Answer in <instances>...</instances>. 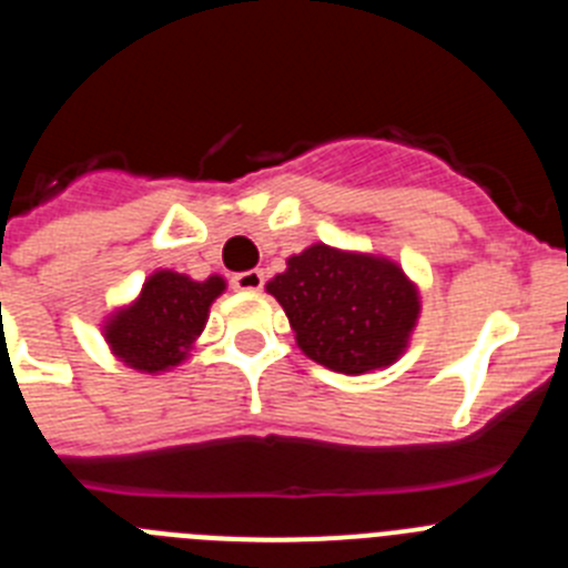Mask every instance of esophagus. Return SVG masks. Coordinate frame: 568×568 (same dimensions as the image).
I'll list each match as a JSON object with an SVG mask.
<instances>
[{"instance_id": "obj_1", "label": "esophagus", "mask_w": 568, "mask_h": 568, "mask_svg": "<svg viewBox=\"0 0 568 568\" xmlns=\"http://www.w3.org/2000/svg\"><path fill=\"white\" fill-rule=\"evenodd\" d=\"M261 287H264V273L261 270H247V273L233 275V290H239V293H255Z\"/></svg>"}]
</instances>
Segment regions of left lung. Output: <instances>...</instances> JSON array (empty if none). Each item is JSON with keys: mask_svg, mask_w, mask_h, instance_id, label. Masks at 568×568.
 <instances>
[{"mask_svg": "<svg viewBox=\"0 0 568 568\" xmlns=\"http://www.w3.org/2000/svg\"><path fill=\"white\" fill-rule=\"evenodd\" d=\"M301 353L333 373L364 375L406 353L420 315V293L393 258L329 244L290 255L267 281Z\"/></svg>", "mask_w": 568, "mask_h": 568, "instance_id": "8db88e82", "label": "left lung"}]
</instances>
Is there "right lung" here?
Listing matches in <instances>:
<instances>
[{
    "label": "right lung",
    "mask_w": 568,
    "mask_h": 568,
    "mask_svg": "<svg viewBox=\"0 0 568 568\" xmlns=\"http://www.w3.org/2000/svg\"><path fill=\"white\" fill-rule=\"evenodd\" d=\"M224 290L222 275L195 281L175 270H155L144 278L142 293L104 318L102 335L110 353L135 373H170L187 361L213 301Z\"/></svg>",
    "instance_id": "obj_1"
}]
</instances>
